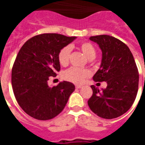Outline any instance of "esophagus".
I'll return each mask as SVG.
<instances>
[{
	"mask_svg": "<svg viewBox=\"0 0 145 145\" xmlns=\"http://www.w3.org/2000/svg\"><path fill=\"white\" fill-rule=\"evenodd\" d=\"M75 88H82V85H75Z\"/></svg>",
	"mask_w": 145,
	"mask_h": 145,
	"instance_id": "1",
	"label": "esophagus"
}]
</instances>
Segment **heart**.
I'll list each match as a JSON object with an SVG mask.
<instances>
[{"label": "heart", "instance_id": "heart-1", "mask_svg": "<svg viewBox=\"0 0 145 145\" xmlns=\"http://www.w3.org/2000/svg\"><path fill=\"white\" fill-rule=\"evenodd\" d=\"M78 48L88 59H93L95 57L96 50L93 45L89 42H82L79 44ZM71 48L64 46L58 53V61L61 66L65 67L69 63ZM91 74L88 69H82L78 67H71L63 72V78L75 84H81Z\"/></svg>", "mask_w": 145, "mask_h": 145}]
</instances>
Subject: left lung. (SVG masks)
Here are the masks:
<instances>
[{
  "label": "left lung",
  "mask_w": 145,
  "mask_h": 145,
  "mask_svg": "<svg viewBox=\"0 0 145 145\" xmlns=\"http://www.w3.org/2000/svg\"><path fill=\"white\" fill-rule=\"evenodd\" d=\"M103 53L100 68L93 76L95 82H106L107 87L99 91L91 85L89 108L104 119L116 118L130 109L138 90L139 74L130 49L118 39L107 36H91Z\"/></svg>",
  "instance_id": "1"
}]
</instances>
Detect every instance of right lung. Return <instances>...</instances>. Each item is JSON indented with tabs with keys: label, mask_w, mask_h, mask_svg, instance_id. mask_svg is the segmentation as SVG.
Here are the masks:
<instances>
[{
	"label": "right lung",
	"mask_w": 145,
	"mask_h": 145,
	"mask_svg": "<svg viewBox=\"0 0 145 145\" xmlns=\"http://www.w3.org/2000/svg\"><path fill=\"white\" fill-rule=\"evenodd\" d=\"M75 39L44 33L29 39L20 49L11 71V85L18 103L30 116L47 120L64 109L74 85L64 81L50 87L48 80L60 71L59 51Z\"/></svg>",
	"instance_id": "1"
}]
</instances>
